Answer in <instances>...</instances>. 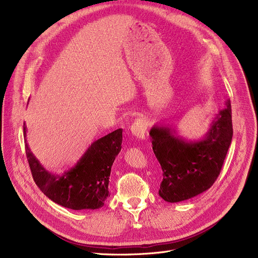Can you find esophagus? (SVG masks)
<instances>
[{"mask_svg":"<svg viewBox=\"0 0 258 258\" xmlns=\"http://www.w3.org/2000/svg\"><path fill=\"white\" fill-rule=\"evenodd\" d=\"M131 131L134 136H136L138 139H145L147 133V122L142 118L137 119L132 124Z\"/></svg>","mask_w":258,"mask_h":258,"instance_id":"obj_1","label":"esophagus"}]
</instances>
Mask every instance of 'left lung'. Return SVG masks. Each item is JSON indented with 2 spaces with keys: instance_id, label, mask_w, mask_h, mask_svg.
Instances as JSON below:
<instances>
[{
  "instance_id": "obj_1",
  "label": "left lung",
  "mask_w": 258,
  "mask_h": 258,
  "mask_svg": "<svg viewBox=\"0 0 258 258\" xmlns=\"http://www.w3.org/2000/svg\"><path fill=\"white\" fill-rule=\"evenodd\" d=\"M150 135L163 171L159 196L169 203L191 199L209 189L222 170L233 135L231 103L226 102L201 140L186 141L169 127L158 125Z\"/></svg>"
}]
</instances>
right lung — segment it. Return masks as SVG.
<instances>
[{
  "instance_id": "right-lung-1",
  "label": "right lung",
  "mask_w": 258,
  "mask_h": 258,
  "mask_svg": "<svg viewBox=\"0 0 258 258\" xmlns=\"http://www.w3.org/2000/svg\"><path fill=\"white\" fill-rule=\"evenodd\" d=\"M26 141V125L24 124ZM122 128L95 141L77 164L62 175L46 170L25 144L26 156L38 188L56 204L73 209H98L108 197V182L115 158L121 151Z\"/></svg>"
}]
</instances>
